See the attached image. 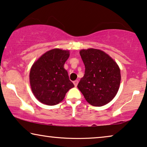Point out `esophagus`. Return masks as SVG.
Instances as JSON below:
<instances>
[{
    "mask_svg": "<svg viewBox=\"0 0 147 147\" xmlns=\"http://www.w3.org/2000/svg\"><path fill=\"white\" fill-rule=\"evenodd\" d=\"M74 86H75V87H77V86H78V80H75V81L74 82Z\"/></svg>",
    "mask_w": 147,
    "mask_h": 147,
    "instance_id": "esophagus-1",
    "label": "esophagus"
}]
</instances>
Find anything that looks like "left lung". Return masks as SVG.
I'll return each instance as SVG.
<instances>
[{
  "label": "left lung",
  "mask_w": 147,
  "mask_h": 147,
  "mask_svg": "<svg viewBox=\"0 0 147 147\" xmlns=\"http://www.w3.org/2000/svg\"><path fill=\"white\" fill-rule=\"evenodd\" d=\"M80 53L85 65V74L78 84V89L92 106L109 103L120 87L121 76L117 63L100 49H82Z\"/></svg>",
  "instance_id": "1"
}]
</instances>
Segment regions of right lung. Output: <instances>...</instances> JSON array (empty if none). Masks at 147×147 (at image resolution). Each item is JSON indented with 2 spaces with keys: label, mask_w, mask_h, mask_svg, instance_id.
Returning a JSON list of instances; mask_svg holds the SVG:
<instances>
[{
  "label": "right lung",
  "mask_w": 147,
  "mask_h": 147,
  "mask_svg": "<svg viewBox=\"0 0 147 147\" xmlns=\"http://www.w3.org/2000/svg\"><path fill=\"white\" fill-rule=\"evenodd\" d=\"M69 56V51L53 49L42 55L32 65L30 84L34 96L41 103L56 105L74 87L63 67Z\"/></svg>",
  "instance_id": "obj_1"
}]
</instances>
